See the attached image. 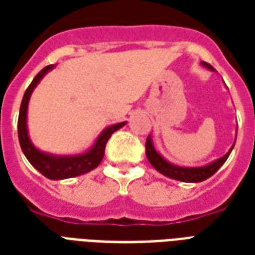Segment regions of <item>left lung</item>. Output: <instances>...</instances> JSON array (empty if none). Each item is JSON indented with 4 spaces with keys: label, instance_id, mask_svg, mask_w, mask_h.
<instances>
[{
    "label": "left lung",
    "instance_id": "left-lung-1",
    "mask_svg": "<svg viewBox=\"0 0 255 255\" xmlns=\"http://www.w3.org/2000/svg\"><path fill=\"white\" fill-rule=\"evenodd\" d=\"M201 65L205 66L206 69L212 70V71L214 70L213 66H210L209 63H206V62H201ZM233 147L230 148V151L228 152L225 156H222L221 159L216 160V161L208 164L205 167H177V165L170 164L169 161H167V160L164 159L163 156L157 153V151H156L155 147H153V144H152L151 136H148L147 141H145V155H147L148 161L151 163L152 167L155 168L157 172L164 174V176L184 182H200L206 180V178H209L210 176H213V174L224 165V163H225L226 160H228V157H229L230 152H232Z\"/></svg>",
    "mask_w": 255,
    "mask_h": 255
}]
</instances>
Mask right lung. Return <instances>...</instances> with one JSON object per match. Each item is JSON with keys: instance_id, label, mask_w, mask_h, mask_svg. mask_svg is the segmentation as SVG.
<instances>
[{"instance_id": "add662e5", "label": "right lung", "mask_w": 255, "mask_h": 255, "mask_svg": "<svg viewBox=\"0 0 255 255\" xmlns=\"http://www.w3.org/2000/svg\"><path fill=\"white\" fill-rule=\"evenodd\" d=\"M54 65L46 66L45 69H42L39 73L35 75L33 82L26 88L25 95L22 98L21 108H19V116H18V139H19V145L22 148V152L25 153L26 159L29 160V163L33 165L38 172H41L45 177L50 180H62V178L75 177L85 174L90 170L95 169L103 160L104 149L108 139L115 131L123 127L126 122L118 123L115 126L106 128L99 137L96 139L95 144L91 149H88L86 153L77 156H54L49 153H43L39 149L34 147L27 135V126H26V116H27V104L31 92L35 88V86L39 83L43 75L47 71L53 69Z\"/></svg>"}]
</instances>
